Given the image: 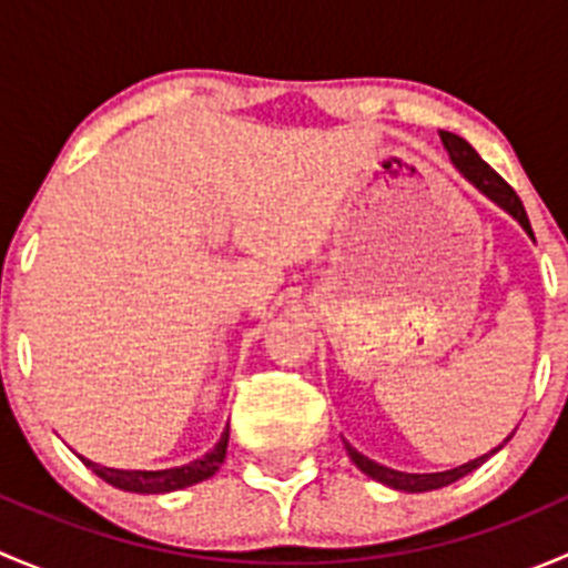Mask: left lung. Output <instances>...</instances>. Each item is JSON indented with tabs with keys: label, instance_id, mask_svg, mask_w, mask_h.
Masks as SVG:
<instances>
[{
	"label": "left lung",
	"instance_id": "1",
	"mask_svg": "<svg viewBox=\"0 0 568 568\" xmlns=\"http://www.w3.org/2000/svg\"><path fill=\"white\" fill-rule=\"evenodd\" d=\"M439 136H443V142H445V148H448L450 159H454V164L462 170L464 178H467V181H473L475 186H478L480 192L486 194V197L495 200V203L500 205V209H506L508 214H511L514 220H517L519 225H523L525 231H528L530 236H532L530 220H528V214H525V205H523V200H519V194L514 192V189L508 186V183L503 181V178L497 175L495 170H491L489 164H486L484 159L478 156V153H475V148L469 145L467 140H462L459 134H450V131H439ZM506 443H508V439H506ZM500 448H503V445H500ZM346 450H348V456H352V462L357 464V467L363 469V473L368 475V478L379 480V484L390 486V489H400V491H432V489H439V486L454 484V480L464 478V475H467V473H473V469L480 467V464L489 459V456L495 454L497 448L491 450V454L480 456V459L462 464V467L445 469V473H423V475L398 473V469L382 467V464L371 462L368 456H363V454H359V450H354L348 443H346Z\"/></svg>",
	"mask_w": 568,
	"mask_h": 568
}]
</instances>
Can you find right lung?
<instances>
[{"mask_svg": "<svg viewBox=\"0 0 568 568\" xmlns=\"http://www.w3.org/2000/svg\"><path fill=\"white\" fill-rule=\"evenodd\" d=\"M225 454H227V428L211 454H205L203 459L183 464V467H175V469H156V473H145V469L101 467V464L90 459H82V462L88 464L99 478H104L106 484H112L114 489L136 491V495H162V491H175V489H183V486H192V484H200V480L211 478V475L220 469V464L225 462Z\"/></svg>", "mask_w": 568, "mask_h": 568, "instance_id": "add662e5", "label": "right lung"}]
</instances>
